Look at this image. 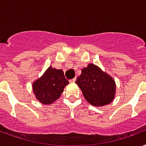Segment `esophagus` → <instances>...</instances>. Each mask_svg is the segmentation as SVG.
Segmentation results:
<instances>
[{
	"label": "esophagus",
	"mask_w": 146,
	"mask_h": 146,
	"mask_svg": "<svg viewBox=\"0 0 146 146\" xmlns=\"http://www.w3.org/2000/svg\"><path fill=\"white\" fill-rule=\"evenodd\" d=\"M76 81V78H72V79H71V80H70V82H71V83H74V81Z\"/></svg>",
	"instance_id": "34e87169"
}]
</instances>
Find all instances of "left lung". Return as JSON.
<instances>
[{"mask_svg": "<svg viewBox=\"0 0 146 146\" xmlns=\"http://www.w3.org/2000/svg\"><path fill=\"white\" fill-rule=\"evenodd\" d=\"M75 83L86 100L94 106H104L113 100L116 84L111 77L94 64L81 70Z\"/></svg>", "mask_w": 146, "mask_h": 146, "instance_id": "1", "label": "left lung"}]
</instances>
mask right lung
Instances as JSON below:
<instances>
[{"instance_id":"obj_1","label":"right lung","mask_w":146,"mask_h":146,"mask_svg":"<svg viewBox=\"0 0 146 146\" xmlns=\"http://www.w3.org/2000/svg\"><path fill=\"white\" fill-rule=\"evenodd\" d=\"M68 83L62 70L49 67L42 77L33 83V90L39 102L49 104L59 98Z\"/></svg>"}]
</instances>
